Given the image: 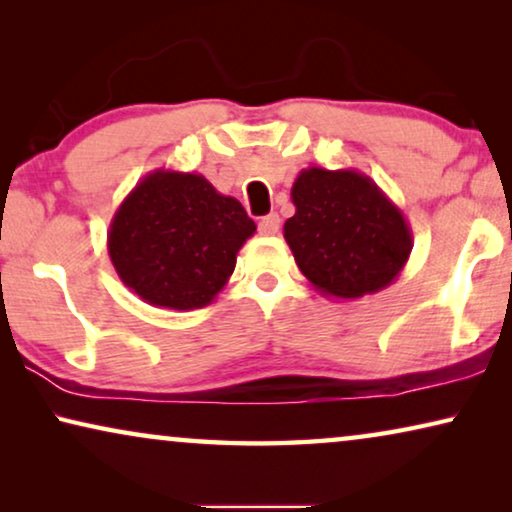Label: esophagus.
Here are the masks:
<instances>
[{"label":"esophagus","instance_id":"34e87169","mask_svg":"<svg viewBox=\"0 0 512 512\" xmlns=\"http://www.w3.org/2000/svg\"><path fill=\"white\" fill-rule=\"evenodd\" d=\"M279 216L277 214H268L263 216L261 223H258V230H261L263 235H277L279 233Z\"/></svg>","mask_w":512,"mask_h":512}]
</instances>
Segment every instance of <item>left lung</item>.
Returning <instances> with one entry per match:
<instances>
[{"label": "left lung", "instance_id": "obj_1", "mask_svg": "<svg viewBox=\"0 0 512 512\" xmlns=\"http://www.w3.org/2000/svg\"><path fill=\"white\" fill-rule=\"evenodd\" d=\"M291 200L296 214L284 223V240L319 293L354 300L401 275L412 230L366 174L307 167L293 181Z\"/></svg>", "mask_w": 512, "mask_h": 512}]
</instances>
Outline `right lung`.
Returning a JSON list of instances; mask_svg holds the SVG:
<instances>
[{
  "label": "right lung",
  "mask_w": 512,
  "mask_h": 512,
  "mask_svg": "<svg viewBox=\"0 0 512 512\" xmlns=\"http://www.w3.org/2000/svg\"><path fill=\"white\" fill-rule=\"evenodd\" d=\"M256 223L202 174L156 170L116 209L107 249L121 282L144 303L198 310L228 284Z\"/></svg>",
  "instance_id": "right-lung-1"
}]
</instances>
